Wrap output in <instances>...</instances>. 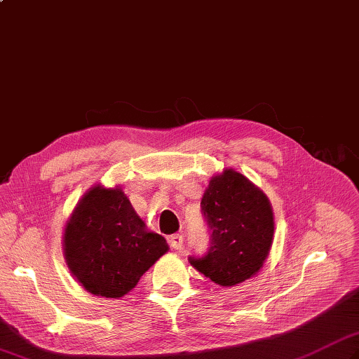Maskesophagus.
Segmentation results:
<instances>
[{
    "label": "esophagus",
    "mask_w": 359,
    "mask_h": 359,
    "mask_svg": "<svg viewBox=\"0 0 359 359\" xmlns=\"http://www.w3.org/2000/svg\"><path fill=\"white\" fill-rule=\"evenodd\" d=\"M170 245L174 250H180L182 247H184V236H182V234H172L171 238H170Z\"/></svg>",
    "instance_id": "1"
}]
</instances>
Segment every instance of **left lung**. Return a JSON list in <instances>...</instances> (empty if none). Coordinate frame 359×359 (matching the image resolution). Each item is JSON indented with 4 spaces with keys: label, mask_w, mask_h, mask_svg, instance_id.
<instances>
[{
    "label": "left lung",
    "mask_w": 359,
    "mask_h": 359,
    "mask_svg": "<svg viewBox=\"0 0 359 359\" xmlns=\"http://www.w3.org/2000/svg\"><path fill=\"white\" fill-rule=\"evenodd\" d=\"M201 205L211 230V247L203 257H189V262L220 287L253 278L273 243L269 197L245 175L225 168L211 177Z\"/></svg>",
    "instance_id": "obj_1"
}]
</instances>
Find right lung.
I'll return each mask as SVG.
<instances>
[{
    "mask_svg": "<svg viewBox=\"0 0 359 359\" xmlns=\"http://www.w3.org/2000/svg\"><path fill=\"white\" fill-rule=\"evenodd\" d=\"M168 250L163 236L147 230L120 187L89 188L65 225L67 269L95 296L128 294Z\"/></svg>",
    "mask_w": 359,
    "mask_h": 359,
    "instance_id": "obj_1",
    "label": "right lung"
}]
</instances>
